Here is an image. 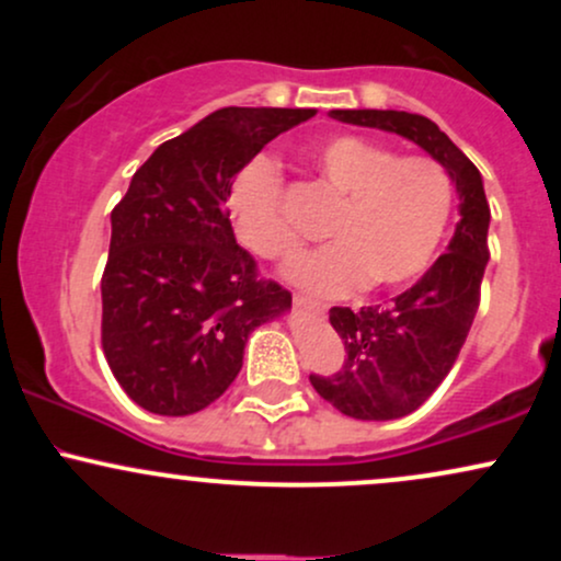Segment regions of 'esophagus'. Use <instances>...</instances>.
<instances>
[{"label": "esophagus", "mask_w": 561, "mask_h": 561, "mask_svg": "<svg viewBox=\"0 0 561 561\" xmlns=\"http://www.w3.org/2000/svg\"><path fill=\"white\" fill-rule=\"evenodd\" d=\"M293 302H295V308H300V311H306V313H317V317H319V313H324V311H327L324 302L306 298V295H295Z\"/></svg>", "instance_id": "34e87169"}]
</instances>
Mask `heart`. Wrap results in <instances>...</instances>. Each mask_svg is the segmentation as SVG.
Returning a JSON list of instances; mask_svg holds the SVG:
<instances>
[{"mask_svg": "<svg viewBox=\"0 0 561 561\" xmlns=\"http://www.w3.org/2000/svg\"><path fill=\"white\" fill-rule=\"evenodd\" d=\"M306 160L340 199L324 227L332 242L289 263L287 279L317 295H343L364 285H405L430 266L454 205L450 176L437 160L401 156L358 134L317 141ZM227 208L237 240L259 259H287L298 244L268 158H250L237 171Z\"/></svg>", "mask_w": 561, "mask_h": 561, "instance_id": "b5f03b06", "label": "heart"}]
</instances>
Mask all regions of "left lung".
Listing matches in <instances>:
<instances>
[{
  "instance_id": "1",
  "label": "left lung",
  "mask_w": 561,
  "mask_h": 561,
  "mask_svg": "<svg viewBox=\"0 0 561 561\" xmlns=\"http://www.w3.org/2000/svg\"><path fill=\"white\" fill-rule=\"evenodd\" d=\"M353 126L401 134L430 152L459 192V216L448 253H443L414 287L385 306L362 311L334 306L330 321L345 343L343 369L311 375L313 390L366 422L401 420L427 401L459 358L480 306L488 253V208L482 176L459 147L430 118L403 111H332Z\"/></svg>"
}]
</instances>
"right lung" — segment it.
I'll use <instances>...</instances> for the list:
<instances>
[{
    "mask_svg": "<svg viewBox=\"0 0 561 561\" xmlns=\"http://www.w3.org/2000/svg\"><path fill=\"white\" fill-rule=\"evenodd\" d=\"M300 107H224L163 141L111 214L102 351L134 403L160 416L203 411L234 382L244 343L293 295L259 276L231 229L237 171L313 118Z\"/></svg>",
    "mask_w": 561,
    "mask_h": 561,
    "instance_id": "1",
    "label": "right lung"
}]
</instances>
